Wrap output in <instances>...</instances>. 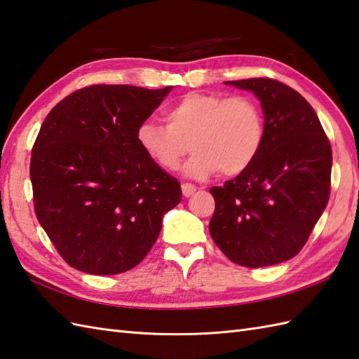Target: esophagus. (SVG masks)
I'll return each instance as SVG.
<instances>
[{"label": "esophagus", "instance_id": "obj_1", "mask_svg": "<svg viewBox=\"0 0 359 359\" xmlns=\"http://www.w3.org/2000/svg\"><path fill=\"white\" fill-rule=\"evenodd\" d=\"M181 189H182V195H184L186 198L192 196L196 192V187L194 184H190V182H184V184L181 186Z\"/></svg>", "mask_w": 359, "mask_h": 359}]
</instances>
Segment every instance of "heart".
<instances>
[{"instance_id": "b5f03b06", "label": "heart", "mask_w": 359, "mask_h": 359, "mask_svg": "<svg viewBox=\"0 0 359 359\" xmlns=\"http://www.w3.org/2000/svg\"><path fill=\"white\" fill-rule=\"evenodd\" d=\"M165 127L142 123L137 141L149 159L167 172L195 152L186 165L190 177L219 173L238 177L258 158L266 137L264 115L255 100L243 95L187 93L164 112Z\"/></svg>"}]
</instances>
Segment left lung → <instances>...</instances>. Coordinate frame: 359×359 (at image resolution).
Listing matches in <instances>:
<instances>
[{
    "mask_svg": "<svg viewBox=\"0 0 359 359\" xmlns=\"http://www.w3.org/2000/svg\"><path fill=\"white\" fill-rule=\"evenodd\" d=\"M226 84L259 98L266 137L249 169L210 189L209 230L236 264L273 266L297 257L327 205L330 141L313 107L287 84L272 78Z\"/></svg>",
    "mask_w": 359,
    "mask_h": 359,
    "instance_id": "obj_1",
    "label": "left lung"
}]
</instances>
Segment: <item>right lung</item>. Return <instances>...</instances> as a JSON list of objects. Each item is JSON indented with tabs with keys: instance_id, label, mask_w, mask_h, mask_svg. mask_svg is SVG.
<instances>
[{
	"instance_id": "add662e5",
	"label": "right lung",
	"mask_w": 359,
	"mask_h": 359,
	"mask_svg": "<svg viewBox=\"0 0 359 359\" xmlns=\"http://www.w3.org/2000/svg\"><path fill=\"white\" fill-rule=\"evenodd\" d=\"M172 86L93 84L55 106L32 147L39 224L69 266L116 275L144 259L181 184L142 152L137 130Z\"/></svg>"
}]
</instances>
